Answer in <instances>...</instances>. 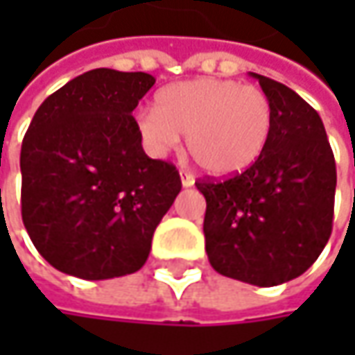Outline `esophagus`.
I'll use <instances>...</instances> for the list:
<instances>
[{
  "label": "esophagus",
  "instance_id": "34e87169",
  "mask_svg": "<svg viewBox=\"0 0 355 355\" xmlns=\"http://www.w3.org/2000/svg\"><path fill=\"white\" fill-rule=\"evenodd\" d=\"M193 184H196V178L191 173H187V171H182V185L184 187H191Z\"/></svg>",
  "mask_w": 355,
  "mask_h": 355
}]
</instances>
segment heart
Wrapping results in <instances>:
<instances>
[{"label": "heart", "instance_id": "obj_1", "mask_svg": "<svg viewBox=\"0 0 355 355\" xmlns=\"http://www.w3.org/2000/svg\"><path fill=\"white\" fill-rule=\"evenodd\" d=\"M134 124L150 154L166 156L187 134V152L201 170L233 175L265 154L275 112L259 87L205 76L159 90L156 108H138Z\"/></svg>", "mask_w": 355, "mask_h": 355}]
</instances>
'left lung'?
Listing matches in <instances>:
<instances>
[{
    "mask_svg": "<svg viewBox=\"0 0 355 355\" xmlns=\"http://www.w3.org/2000/svg\"><path fill=\"white\" fill-rule=\"evenodd\" d=\"M251 76L275 112L265 154L229 180L196 185L207 201L203 233L213 268L277 286L306 272L330 239L336 162L318 112L282 83Z\"/></svg>",
    "mask_w": 355,
    "mask_h": 355,
    "instance_id": "1",
    "label": "left lung"
}]
</instances>
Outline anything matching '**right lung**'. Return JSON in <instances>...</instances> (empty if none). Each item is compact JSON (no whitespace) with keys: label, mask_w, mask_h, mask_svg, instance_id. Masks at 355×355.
<instances>
[{"label":"right lung","mask_w":355,"mask_h":355,"mask_svg":"<svg viewBox=\"0 0 355 355\" xmlns=\"http://www.w3.org/2000/svg\"><path fill=\"white\" fill-rule=\"evenodd\" d=\"M148 73L94 69L47 96L21 146V217L35 249L85 280L140 270L182 189L173 164L146 156L134 108Z\"/></svg>","instance_id":"add662e5"}]
</instances>
